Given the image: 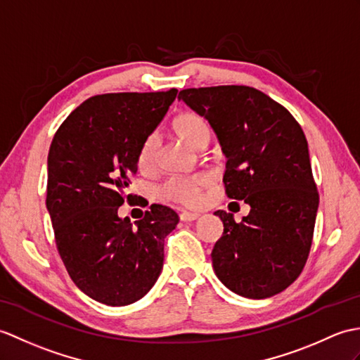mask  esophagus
<instances>
[{"label": "esophagus", "instance_id": "34e87169", "mask_svg": "<svg viewBox=\"0 0 360 360\" xmlns=\"http://www.w3.org/2000/svg\"><path fill=\"white\" fill-rule=\"evenodd\" d=\"M179 218L182 222H191V221H196L199 218V213H191V212H182L179 214Z\"/></svg>", "mask_w": 360, "mask_h": 360}]
</instances>
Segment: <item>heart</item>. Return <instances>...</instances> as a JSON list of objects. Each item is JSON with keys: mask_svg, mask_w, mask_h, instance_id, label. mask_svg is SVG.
Returning a JSON list of instances; mask_svg holds the SVG:
<instances>
[{"mask_svg": "<svg viewBox=\"0 0 360 360\" xmlns=\"http://www.w3.org/2000/svg\"><path fill=\"white\" fill-rule=\"evenodd\" d=\"M173 130L191 148L200 150L208 144L210 127L202 116L193 112H184L173 121ZM160 152V139L156 135H150L142 142L139 150V167L142 170L155 169ZM212 174L200 172L190 176H174L167 181L161 193L165 199L184 205H195L200 199V191L212 184Z\"/></svg>", "mask_w": 360, "mask_h": 360, "instance_id": "b5f03b06", "label": "heart"}]
</instances>
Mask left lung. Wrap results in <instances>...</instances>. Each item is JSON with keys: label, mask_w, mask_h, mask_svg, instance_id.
<instances>
[{"label": "left lung", "mask_w": 360, "mask_h": 360, "mask_svg": "<svg viewBox=\"0 0 360 360\" xmlns=\"http://www.w3.org/2000/svg\"><path fill=\"white\" fill-rule=\"evenodd\" d=\"M210 124L225 162V193L250 213L236 222L214 212L224 233L213 270L233 293L265 299L302 271L311 248L319 195L308 142L285 107L247 86L186 89L178 96Z\"/></svg>", "instance_id": "8db88e82"}]
</instances>
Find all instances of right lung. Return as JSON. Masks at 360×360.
<instances>
[{
	"label": "right lung",
	"mask_w": 360,
	"mask_h": 360,
	"mask_svg": "<svg viewBox=\"0 0 360 360\" xmlns=\"http://www.w3.org/2000/svg\"><path fill=\"white\" fill-rule=\"evenodd\" d=\"M176 89L91 96L67 116L47 158L46 205L58 252L82 293L124 307L144 297L160 278L164 239L179 222L153 204L135 225L118 208L138 170L142 142L164 120Z\"/></svg>",
	"instance_id": "right-lung-1"
}]
</instances>
